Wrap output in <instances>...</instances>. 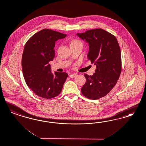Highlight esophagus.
Here are the masks:
<instances>
[{"label":"esophagus","mask_w":146,"mask_h":146,"mask_svg":"<svg viewBox=\"0 0 146 146\" xmlns=\"http://www.w3.org/2000/svg\"><path fill=\"white\" fill-rule=\"evenodd\" d=\"M76 74H70V78H74L76 77Z\"/></svg>","instance_id":"esophagus-1"}]
</instances>
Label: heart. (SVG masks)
I'll use <instances>...</instances> for the list:
<instances>
[{
    "mask_svg": "<svg viewBox=\"0 0 146 146\" xmlns=\"http://www.w3.org/2000/svg\"><path fill=\"white\" fill-rule=\"evenodd\" d=\"M76 43H81L80 41L78 40H72L70 42V45L72 44H76Z\"/></svg>",
    "mask_w": 146,
    "mask_h": 146,
    "instance_id": "heart-1",
    "label": "heart"
}]
</instances>
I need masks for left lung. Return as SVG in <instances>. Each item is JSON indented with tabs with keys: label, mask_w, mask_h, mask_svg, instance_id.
<instances>
[{
	"label": "left lung",
	"mask_w": 146,
	"mask_h": 146,
	"mask_svg": "<svg viewBox=\"0 0 146 146\" xmlns=\"http://www.w3.org/2000/svg\"><path fill=\"white\" fill-rule=\"evenodd\" d=\"M89 45L87 58L96 65L93 76L85 74L81 88L86 98L96 100L106 96L115 86L121 72L120 48L114 35L101 29L77 33Z\"/></svg>",
	"instance_id": "1"
}]
</instances>
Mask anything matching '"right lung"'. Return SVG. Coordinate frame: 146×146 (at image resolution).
<instances>
[{
    "label": "right lung",
    "mask_w": 146,
    "mask_h": 146,
    "mask_svg": "<svg viewBox=\"0 0 146 146\" xmlns=\"http://www.w3.org/2000/svg\"><path fill=\"white\" fill-rule=\"evenodd\" d=\"M67 35L44 29L32 35L26 43L22 55L21 67L27 85L36 95L51 99L59 95L68 74L51 73L50 61L55 56V41Z\"/></svg>",
    "instance_id": "add662e5"
}]
</instances>
